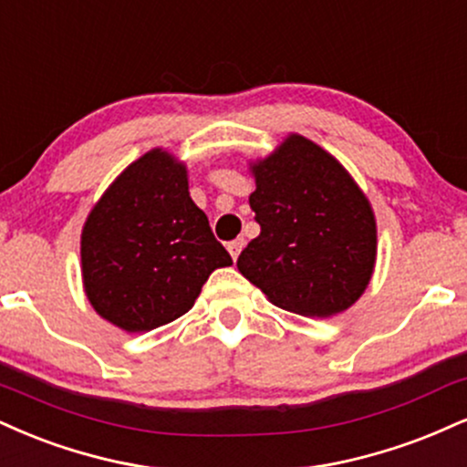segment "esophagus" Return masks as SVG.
Wrapping results in <instances>:
<instances>
[{
	"instance_id": "1",
	"label": "esophagus",
	"mask_w": 467,
	"mask_h": 467,
	"mask_svg": "<svg viewBox=\"0 0 467 467\" xmlns=\"http://www.w3.org/2000/svg\"><path fill=\"white\" fill-rule=\"evenodd\" d=\"M244 245H245V239H234V241H230V244H228V252H230V256L234 258V261L239 258L241 250H244Z\"/></svg>"
}]
</instances>
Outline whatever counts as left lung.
Masks as SVG:
<instances>
[{"label":"left lung","instance_id":"8db88e82","mask_svg":"<svg viewBox=\"0 0 467 467\" xmlns=\"http://www.w3.org/2000/svg\"><path fill=\"white\" fill-rule=\"evenodd\" d=\"M252 173L261 234L239 254V272L297 316L330 317L355 305L372 278L376 222L350 173L297 134Z\"/></svg>","mask_w":467,"mask_h":467}]
</instances>
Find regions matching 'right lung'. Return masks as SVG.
I'll return each instance as SVG.
<instances>
[{
	"label": "right lung",
	"instance_id": "1",
	"mask_svg": "<svg viewBox=\"0 0 467 467\" xmlns=\"http://www.w3.org/2000/svg\"><path fill=\"white\" fill-rule=\"evenodd\" d=\"M226 265L233 258L191 200L187 170L162 150L134 161L82 230L84 291L128 333L184 316L213 269Z\"/></svg>",
	"mask_w": 467,
	"mask_h": 467
}]
</instances>
